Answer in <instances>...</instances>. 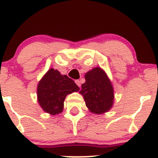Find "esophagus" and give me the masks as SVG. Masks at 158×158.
<instances>
[{
    "instance_id": "34e87169",
    "label": "esophagus",
    "mask_w": 158,
    "mask_h": 158,
    "mask_svg": "<svg viewBox=\"0 0 158 158\" xmlns=\"http://www.w3.org/2000/svg\"><path fill=\"white\" fill-rule=\"evenodd\" d=\"M75 82H76V85H77L79 87L81 86V82H80V81H79V80H76V81H75Z\"/></svg>"
}]
</instances>
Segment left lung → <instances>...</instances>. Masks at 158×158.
Here are the masks:
<instances>
[{"label":"left lung","instance_id":"left-lung-1","mask_svg":"<svg viewBox=\"0 0 158 158\" xmlns=\"http://www.w3.org/2000/svg\"><path fill=\"white\" fill-rule=\"evenodd\" d=\"M85 82L79 93L83 96L85 106L93 114L109 111L114 104V89L111 80L102 68L95 67L85 75Z\"/></svg>","mask_w":158,"mask_h":158}]
</instances>
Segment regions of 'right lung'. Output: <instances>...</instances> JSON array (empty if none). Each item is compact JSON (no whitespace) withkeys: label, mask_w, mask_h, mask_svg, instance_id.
<instances>
[{"label":"right lung","mask_w":158,"mask_h":158,"mask_svg":"<svg viewBox=\"0 0 158 158\" xmlns=\"http://www.w3.org/2000/svg\"><path fill=\"white\" fill-rule=\"evenodd\" d=\"M79 90L73 79L51 68L38 83L37 101L45 112L56 115L63 111L66 95Z\"/></svg>","instance_id":"add662e5"}]
</instances>
